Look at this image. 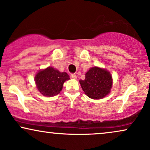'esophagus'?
<instances>
[{
	"label": "esophagus",
	"mask_w": 150,
	"mask_h": 150,
	"mask_svg": "<svg viewBox=\"0 0 150 150\" xmlns=\"http://www.w3.org/2000/svg\"><path fill=\"white\" fill-rule=\"evenodd\" d=\"M71 78L73 79H77V76H76V75L75 74H71Z\"/></svg>",
	"instance_id": "obj_1"
}]
</instances>
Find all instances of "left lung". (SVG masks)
I'll list each match as a JSON object with an SVG mask.
<instances>
[{"label": "left lung", "instance_id": "left-lung-1", "mask_svg": "<svg viewBox=\"0 0 150 150\" xmlns=\"http://www.w3.org/2000/svg\"><path fill=\"white\" fill-rule=\"evenodd\" d=\"M88 97L99 99L105 97L112 88V77L106 69L94 67L86 74L85 80L79 81Z\"/></svg>", "mask_w": 150, "mask_h": 150}]
</instances>
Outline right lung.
Listing matches in <instances>:
<instances>
[{
    "instance_id": "add662e5",
    "label": "right lung",
    "mask_w": 150,
    "mask_h": 150,
    "mask_svg": "<svg viewBox=\"0 0 150 150\" xmlns=\"http://www.w3.org/2000/svg\"><path fill=\"white\" fill-rule=\"evenodd\" d=\"M69 79V76L66 72H60L49 67L39 71L35 76V81L40 93L44 96L52 97L60 93L64 81Z\"/></svg>"
}]
</instances>
